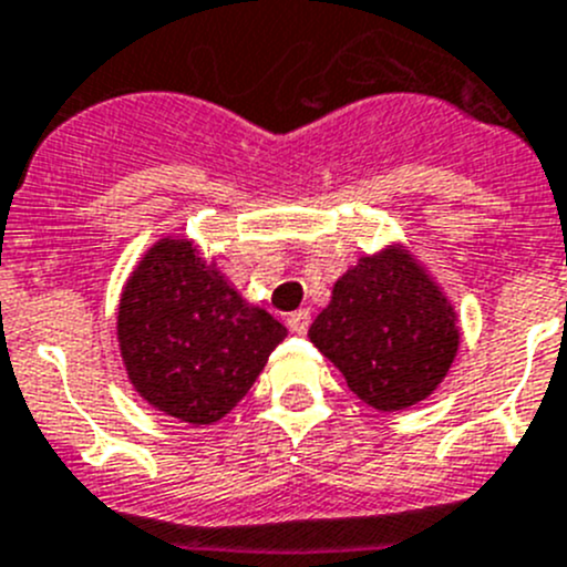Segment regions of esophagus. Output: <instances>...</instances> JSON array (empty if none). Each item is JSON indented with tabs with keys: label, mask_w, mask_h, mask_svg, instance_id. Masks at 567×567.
Returning a JSON list of instances; mask_svg holds the SVG:
<instances>
[{
	"label": "esophagus",
	"mask_w": 567,
	"mask_h": 567,
	"mask_svg": "<svg viewBox=\"0 0 567 567\" xmlns=\"http://www.w3.org/2000/svg\"><path fill=\"white\" fill-rule=\"evenodd\" d=\"M287 326L292 333H306L311 326V311L309 309H300V311H292V315L287 317Z\"/></svg>",
	"instance_id": "esophagus-1"
}]
</instances>
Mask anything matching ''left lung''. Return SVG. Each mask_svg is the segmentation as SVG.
Masks as SVG:
<instances>
[{"label":"left lung","mask_w":567,"mask_h":567,"mask_svg":"<svg viewBox=\"0 0 567 567\" xmlns=\"http://www.w3.org/2000/svg\"><path fill=\"white\" fill-rule=\"evenodd\" d=\"M309 339L344 375L350 392L401 412L425 401L460 350L456 311L423 264L403 245L359 258L333 284L331 303Z\"/></svg>","instance_id":"obj_1"}]
</instances>
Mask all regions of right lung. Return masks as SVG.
<instances>
[{
	"instance_id": "obj_1",
	"label": "right lung",
	"mask_w": 567,
	"mask_h": 567,
	"mask_svg": "<svg viewBox=\"0 0 567 567\" xmlns=\"http://www.w3.org/2000/svg\"><path fill=\"white\" fill-rule=\"evenodd\" d=\"M116 337L150 406L212 425L247 395L287 328L247 303L192 239L164 236L122 289Z\"/></svg>"
}]
</instances>
